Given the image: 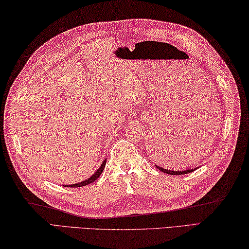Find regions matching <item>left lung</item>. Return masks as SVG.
<instances>
[{"instance_id":"8db88e82","label":"left lung","mask_w":249,"mask_h":249,"mask_svg":"<svg viewBox=\"0 0 249 249\" xmlns=\"http://www.w3.org/2000/svg\"><path fill=\"white\" fill-rule=\"evenodd\" d=\"M160 144H162V146H154L153 147V154H154V156H158V155H155L156 154V152H158L160 149H164V146H165V144H163V143H160ZM156 167H158L160 172H163V173H166V174H169V175H184V174H189V173H191L193 172V169H188V171H182V172H174V171H171V169H165V168H162V167H159L158 165H155Z\"/></svg>"}]
</instances>
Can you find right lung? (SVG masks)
I'll return each mask as SVG.
<instances>
[{"label": "right lung", "instance_id": "add662e5", "mask_svg": "<svg viewBox=\"0 0 249 249\" xmlns=\"http://www.w3.org/2000/svg\"><path fill=\"white\" fill-rule=\"evenodd\" d=\"M105 165H106V160H105L104 162H103V164L100 165V167L98 168V171L96 172L93 176L89 177V179H86V180H84V181H81V182H78V184L70 185V187H82V186H86V185H89V184H91V182L95 181V180L97 179V178H98L100 175H102V173H103L104 168H105Z\"/></svg>", "mask_w": 249, "mask_h": 249}]
</instances>
